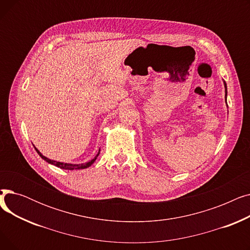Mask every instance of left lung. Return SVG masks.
Segmentation results:
<instances>
[{
    "instance_id": "obj_1",
    "label": "left lung",
    "mask_w": 250,
    "mask_h": 250,
    "mask_svg": "<svg viewBox=\"0 0 250 250\" xmlns=\"http://www.w3.org/2000/svg\"><path fill=\"white\" fill-rule=\"evenodd\" d=\"M223 83H224V87H225V100H226V103H227V84L225 81H223Z\"/></svg>"
}]
</instances>
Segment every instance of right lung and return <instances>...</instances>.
Segmentation results:
<instances>
[{"instance_id":"add662e5","label":"right lung","mask_w":250,"mask_h":250,"mask_svg":"<svg viewBox=\"0 0 250 250\" xmlns=\"http://www.w3.org/2000/svg\"><path fill=\"white\" fill-rule=\"evenodd\" d=\"M34 148H35V147H34ZM35 150H36V152L38 153V155L41 156L42 158L44 161H46L47 163L52 164V165H55V166H57V167H59V168H61V169H65V170H79V169H85V168H88L89 166H91L92 164H93V163L95 162V160L97 159L98 155L100 154V149H99L98 153L96 154V156H95L94 158L92 159V160H90V161H88V162H85V163H81V164H73V163H64V162H60V161H56V160L48 159L47 157L43 156L41 152H39V151L37 150V148H35Z\"/></svg>"}]
</instances>
